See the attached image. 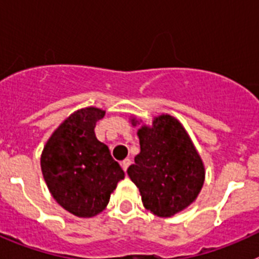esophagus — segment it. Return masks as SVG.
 <instances>
[{
  "instance_id": "1",
  "label": "esophagus",
  "mask_w": 259,
  "mask_h": 259,
  "mask_svg": "<svg viewBox=\"0 0 259 259\" xmlns=\"http://www.w3.org/2000/svg\"><path fill=\"white\" fill-rule=\"evenodd\" d=\"M131 163H132L131 159H130V158H125L124 161L122 162V168H123V170L127 171V168H128V167H130V164H131Z\"/></svg>"
}]
</instances>
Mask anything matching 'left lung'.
<instances>
[{"instance_id":"1","label":"left lung","mask_w":259,"mask_h":259,"mask_svg":"<svg viewBox=\"0 0 259 259\" xmlns=\"http://www.w3.org/2000/svg\"><path fill=\"white\" fill-rule=\"evenodd\" d=\"M141 122V120H140ZM136 118L132 125L140 124ZM140 153L128 167L143 205L157 217L170 218L193 203L205 182V166L188 132L168 114L137 130Z\"/></svg>"}]
</instances>
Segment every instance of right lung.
<instances>
[{
  "label": "right lung",
  "instance_id": "add662e5",
  "mask_svg": "<svg viewBox=\"0 0 259 259\" xmlns=\"http://www.w3.org/2000/svg\"><path fill=\"white\" fill-rule=\"evenodd\" d=\"M105 110L74 111L53 132L41 153V171L53 198L79 218H92L106 209L110 194L124 171L97 140L96 123Z\"/></svg>",
  "mask_w": 259,
  "mask_h": 259
}]
</instances>
